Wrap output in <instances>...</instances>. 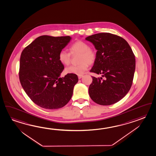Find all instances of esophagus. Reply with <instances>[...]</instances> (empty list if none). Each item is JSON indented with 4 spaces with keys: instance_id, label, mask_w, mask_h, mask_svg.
<instances>
[{
    "instance_id": "obj_1",
    "label": "esophagus",
    "mask_w": 156,
    "mask_h": 156,
    "mask_svg": "<svg viewBox=\"0 0 156 156\" xmlns=\"http://www.w3.org/2000/svg\"><path fill=\"white\" fill-rule=\"evenodd\" d=\"M83 76V75H79V76H78V78H79V79H80L82 78V77Z\"/></svg>"
}]
</instances>
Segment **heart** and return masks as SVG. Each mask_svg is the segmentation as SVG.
Wrapping results in <instances>:
<instances>
[{"instance_id": "obj_1", "label": "heart", "mask_w": 156, "mask_h": 156, "mask_svg": "<svg viewBox=\"0 0 156 156\" xmlns=\"http://www.w3.org/2000/svg\"><path fill=\"white\" fill-rule=\"evenodd\" d=\"M70 52L61 50L58 55L59 61L64 65H68L70 63L71 54H80L79 64L71 65L66 67V73L71 74L81 75L88 69L89 64L95 62L97 58V52L94 48H90L87 43L82 40H77L69 48Z\"/></svg>"}]
</instances>
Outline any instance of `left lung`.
<instances>
[{"label":"left lung","mask_w":156,"mask_h":156,"mask_svg":"<svg viewBox=\"0 0 156 156\" xmlns=\"http://www.w3.org/2000/svg\"><path fill=\"white\" fill-rule=\"evenodd\" d=\"M97 51V58L90 72L102 74L92 76L89 86L90 98L100 105H111L124 98L131 87L136 59L128 43L123 38L108 33L86 37Z\"/></svg>","instance_id":"obj_1"}]
</instances>
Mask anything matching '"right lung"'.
<instances>
[{
    "label": "right lung",
    "instance_id": "right-lung-1",
    "mask_svg": "<svg viewBox=\"0 0 156 156\" xmlns=\"http://www.w3.org/2000/svg\"><path fill=\"white\" fill-rule=\"evenodd\" d=\"M71 39L69 36H40L22 51L20 82L31 101L40 107L58 109L66 105L72 97L78 77L67 73L60 77L64 66L58 58V53Z\"/></svg>",
    "mask_w": 156,
    "mask_h": 156
}]
</instances>
